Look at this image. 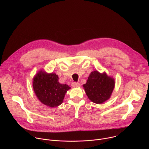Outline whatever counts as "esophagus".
Wrapping results in <instances>:
<instances>
[{
    "label": "esophagus",
    "mask_w": 149,
    "mask_h": 149,
    "mask_svg": "<svg viewBox=\"0 0 149 149\" xmlns=\"http://www.w3.org/2000/svg\"><path fill=\"white\" fill-rule=\"evenodd\" d=\"M71 86L73 87H78L80 86V84L79 82H73L71 84Z\"/></svg>",
    "instance_id": "esophagus-1"
}]
</instances>
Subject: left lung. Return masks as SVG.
<instances>
[{"mask_svg": "<svg viewBox=\"0 0 149 149\" xmlns=\"http://www.w3.org/2000/svg\"><path fill=\"white\" fill-rule=\"evenodd\" d=\"M115 82L105 73L94 71L90 74L87 83L83 85L88 98L93 102L101 104L109 100L113 91Z\"/></svg>", "mask_w": 149, "mask_h": 149, "instance_id": "8db88e82", "label": "left lung"}]
</instances>
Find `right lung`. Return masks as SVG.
Segmentation results:
<instances>
[{
    "label": "right lung",
    "mask_w": 149,
    "mask_h": 149,
    "mask_svg": "<svg viewBox=\"0 0 149 149\" xmlns=\"http://www.w3.org/2000/svg\"><path fill=\"white\" fill-rule=\"evenodd\" d=\"M55 74H48L40 71L33 78V88L38 99L50 107L61 105L67 91L71 88L67 84H61Z\"/></svg>",
    "instance_id": "right-lung-1"
}]
</instances>
